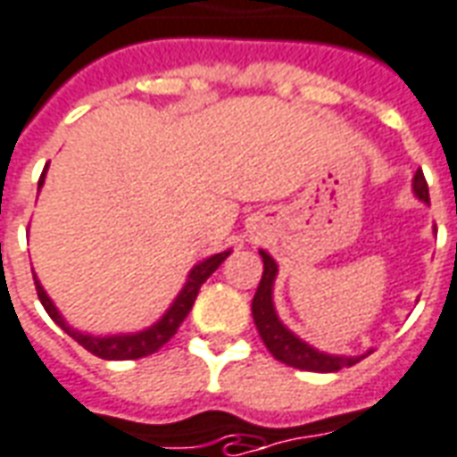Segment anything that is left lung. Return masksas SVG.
I'll list each match as a JSON object with an SVG mask.
<instances>
[{
  "label": "left lung",
  "mask_w": 457,
  "mask_h": 457,
  "mask_svg": "<svg viewBox=\"0 0 457 457\" xmlns=\"http://www.w3.org/2000/svg\"><path fill=\"white\" fill-rule=\"evenodd\" d=\"M414 195L421 202H428V185H426V178L421 170L414 175ZM261 258L262 278L258 289H255L251 312L265 348L279 362H285L289 368L309 370V372H338L341 368H351L355 362H361L365 355L372 353L368 351L365 355H328V353L316 351L309 343H304L302 338L292 334L287 326L279 321L275 304H272V285H275V278H278V262L272 261L265 251H261Z\"/></svg>",
  "instance_id": "1"
}]
</instances>
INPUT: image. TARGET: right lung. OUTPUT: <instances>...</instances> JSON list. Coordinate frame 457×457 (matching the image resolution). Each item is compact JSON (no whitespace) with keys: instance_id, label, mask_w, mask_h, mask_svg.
I'll list each match as a JSON object with an SVG mask.
<instances>
[{"instance_id":"obj_1","label":"right lung","mask_w":457,"mask_h":457,"mask_svg":"<svg viewBox=\"0 0 457 457\" xmlns=\"http://www.w3.org/2000/svg\"><path fill=\"white\" fill-rule=\"evenodd\" d=\"M43 178H46V170H43L41 179H38V189L43 187ZM228 255H231V251L216 253L212 258H206V261H202L199 265H195L192 272H189L187 282H185V287H182V292L178 295V299L172 302V306L162 314V319L155 321L151 328L138 331V334L104 336V338L79 334V331H75V328H70V326L65 324V319L60 316V312L55 309L51 297L46 295V289L41 287V282L36 279V275H33V282H36V292H38V299H41L43 309L48 312V316H51L53 321H55L65 334L72 336L85 351H89L92 355H96V358H102V361H136V358H145V355H153L155 351H160L172 336L178 334L179 324L187 319L189 309L195 304L196 295H199V287L204 285L206 278H209Z\"/></svg>"}]
</instances>
